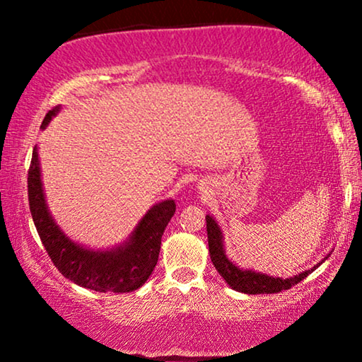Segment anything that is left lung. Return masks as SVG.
<instances>
[{
	"instance_id": "obj_1",
	"label": "left lung",
	"mask_w": 362,
	"mask_h": 362,
	"mask_svg": "<svg viewBox=\"0 0 362 362\" xmlns=\"http://www.w3.org/2000/svg\"><path fill=\"white\" fill-rule=\"evenodd\" d=\"M206 226H207V242H209V255L211 262L216 267V271L219 272V276L226 281V284L231 289L238 291V293L245 294H274L279 293V291H286L293 286H296L298 282L305 279L308 274H311L315 269L322 264L323 260L328 259V255L323 259L320 264L315 267L308 269V271H303L301 274H296L293 277H274L264 272H255L252 269H242L228 259L226 250H224V236L219 224L216 223L213 216H206Z\"/></svg>"
}]
</instances>
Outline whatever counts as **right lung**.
<instances>
[{
	"label": "right lung",
	"instance_id": "add662e5",
	"mask_svg": "<svg viewBox=\"0 0 362 362\" xmlns=\"http://www.w3.org/2000/svg\"><path fill=\"white\" fill-rule=\"evenodd\" d=\"M59 110L61 107L57 105L49 112L40 129L47 127ZM28 206L37 233L57 271L74 284L98 293H131L148 281L160 255L161 236L175 214V201L165 199L149 207L126 242L117 247L95 250L73 242L57 226L47 207L37 146L28 170Z\"/></svg>",
	"mask_w": 362,
	"mask_h": 362
}]
</instances>
